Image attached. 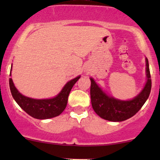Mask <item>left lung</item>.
<instances>
[{
    "label": "left lung",
    "instance_id": "obj_1",
    "mask_svg": "<svg viewBox=\"0 0 160 160\" xmlns=\"http://www.w3.org/2000/svg\"><path fill=\"white\" fill-rule=\"evenodd\" d=\"M147 80L144 89L132 100L120 101L108 96L90 78L91 102L93 110L99 117L109 121L121 122L131 118L138 112L149 97L151 90V77L149 63L146 58Z\"/></svg>",
    "mask_w": 160,
    "mask_h": 160
}]
</instances>
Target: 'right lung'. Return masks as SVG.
<instances>
[{"mask_svg": "<svg viewBox=\"0 0 160 160\" xmlns=\"http://www.w3.org/2000/svg\"><path fill=\"white\" fill-rule=\"evenodd\" d=\"M11 74H10V76ZM80 77L70 80L64 86L61 92L56 97L50 99H33L24 96L19 92L10 78V89L12 97L20 108L28 115L39 120L52 118L60 115L65 109L68 103V98L73 86L80 79Z\"/></svg>", "mask_w": 160, "mask_h": 160, "instance_id": "right-lung-1", "label": "right lung"}]
</instances>
